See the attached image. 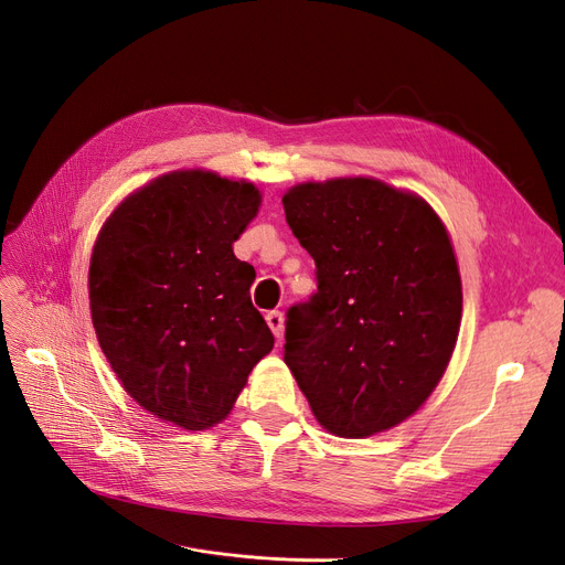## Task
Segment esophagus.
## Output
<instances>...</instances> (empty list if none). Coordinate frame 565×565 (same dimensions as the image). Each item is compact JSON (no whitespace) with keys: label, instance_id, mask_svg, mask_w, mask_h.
Wrapping results in <instances>:
<instances>
[{"label":"esophagus","instance_id":"obj_1","mask_svg":"<svg viewBox=\"0 0 565 565\" xmlns=\"http://www.w3.org/2000/svg\"><path fill=\"white\" fill-rule=\"evenodd\" d=\"M266 322H268L270 332L276 334V339L280 341L282 332H285V320H282V313H280V311H268V313H266Z\"/></svg>","mask_w":565,"mask_h":565}]
</instances>
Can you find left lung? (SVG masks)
I'll return each mask as SVG.
<instances>
[{
	"instance_id": "8db88e82",
	"label": "left lung",
	"mask_w": 565,
	"mask_h": 565,
	"mask_svg": "<svg viewBox=\"0 0 565 565\" xmlns=\"http://www.w3.org/2000/svg\"><path fill=\"white\" fill-rule=\"evenodd\" d=\"M282 204L318 280L287 311L285 363L330 434L386 431L431 396L455 349L461 282L446 226L377 179L301 183Z\"/></svg>"
}]
</instances>
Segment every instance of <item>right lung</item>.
<instances>
[{
  "label": "right lung",
  "instance_id": "obj_1",
  "mask_svg": "<svg viewBox=\"0 0 565 565\" xmlns=\"http://www.w3.org/2000/svg\"><path fill=\"white\" fill-rule=\"evenodd\" d=\"M259 202L247 181L174 172L119 204L94 245L98 344L129 396L181 429L226 419L276 341L249 299L254 268L233 254Z\"/></svg>",
  "mask_w": 565,
  "mask_h": 565
}]
</instances>
